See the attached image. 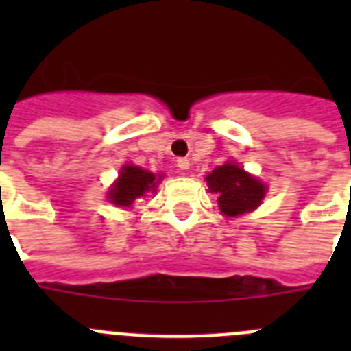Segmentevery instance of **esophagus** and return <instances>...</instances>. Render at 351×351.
Returning a JSON list of instances; mask_svg holds the SVG:
<instances>
[{
	"mask_svg": "<svg viewBox=\"0 0 351 351\" xmlns=\"http://www.w3.org/2000/svg\"><path fill=\"white\" fill-rule=\"evenodd\" d=\"M189 165H191V162H189V160H187V158H178V160H176V167H178V169H180V171H187V169H189Z\"/></svg>",
	"mask_w": 351,
	"mask_h": 351,
	"instance_id": "1",
	"label": "esophagus"
}]
</instances>
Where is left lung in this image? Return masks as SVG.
Returning <instances> with one entry per match:
<instances>
[{
	"label": "left lung",
	"instance_id": "1",
	"mask_svg": "<svg viewBox=\"0 0 351 351\" xmlns=\"http://www.w3.org/2000/svg\"><path fill=\"white\" fill-rule=\"evenodd\" d=\"M211 193H217V202L226 217H239L258 208L266 197L267 187L255 176L245 173L234 162L215 167L206 176Z\"/></svg>",
	"mask_w": 351,
	"mask_h": 351
}]
</instances>
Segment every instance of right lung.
<instances>
[{
    "label": "right lung",
    "mask_w": 351,
    "mask_h": 351,
    "mask_svg": "<svg viewBox=\"0 0 351 351\" xmlns=\"http://www.w3.org/2000/svg\"><path fill=\"white\" fill-rule=\"evenodd\" d=\"M162 178V175H153L151 171L127 164L121 167L120 176L107 193V198L118 208H131L134 200L156 191V184H160Z\"/></svg>",
    "instance_id": "1"
}]
</instances>
